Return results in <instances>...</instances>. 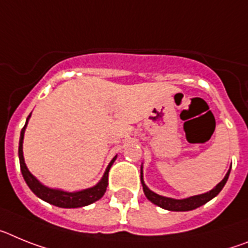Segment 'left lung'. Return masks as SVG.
<instances>
[{
	"mask_svg": "<svg viewBox=\"0 0 248 248\" xmlns=\"http://www.w3.org/2000/svg\"><path fill=\"white\" fill-rule=\"evenodd\" d=\"M228 176H230V171L227 172V175L225 176V178H223V180L221 181V182H219L214 189H211L210 192L203 193V195H199V196H192V197L185 199V200L169 199V197H163V196H160V195H157V193L152 192L151 189H148V187L146 186L143 180H142V172H141V182H142V186H143V192H145L146 197H147L152 203L157 204V206H160V207L169 211H191L200 207V206H202V204H204L206 202H208L210 200L214 199L215 196L218 195V193L221 192V189H222L223 186L226 185V182H227Z\"/></svg>",
	"mask_w": 248,
	"mask_h": 248,
	"instance_id": "8db88e82",
	"label": "left lung"
}]
</instances>
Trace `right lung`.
I'll use <instances>...</instances> for the list:
<instances>
[{
  "mask_svg": "<svg viewBox=\"0 0 248 248\" xmlns=\"http://www.w3.org/2000/svg\"><path fill=\"white\" fill-rule=\"evenodd\" d=\"M31 116V115H30ZM30 116L27 117L29 121ZM26 121V124H27ZM26 124L23 126L22 131H21V137H20V146H18V157H20V166H21V172L25 178L27 186L31 188L32 192L36 196H38L41 200L48 202L51 204H55L57 207H63V208H77V207H83L87 204H91L100 200L105 192H106L107 185H108V171L111 169L112 163L115 161V158L109 162L108 167H107L105 175H103L102 180L98 182L96 186L91 187V188L83 189V191H78V192H63L60 189H52L48 187L41 185L34 176L31 175V172L26 167L25 160H23V152H22V142H23V133H25Z\"/></svg>",
  "mask_w": 248,
  "mask_h": 248,
  "instance_id": "1",
  "label": "right lung"
}]
</instances>
